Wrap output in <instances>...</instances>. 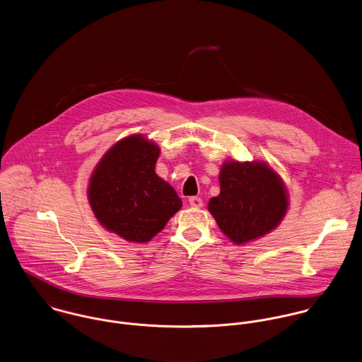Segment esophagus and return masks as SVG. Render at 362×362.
I'll use <instances>...</instances> for the list:
<instances>
[{
    "instance_id": "1",
    "label": "esophagus",
    "mask_w": 362,
    "mask_h": 362,
    "mask_svg": "<svg viewBox=\"0 0 362 362\" xmlns=\"http://www.w3.org/2000/svg\"><path fill=\"white\" fill-rule=\"evenodd\" d=\"M189 203H190V206L192 207H194V209H202L203 207V200L200 199V197H190L189 199Z\"/></svg>"
}]
</instances>
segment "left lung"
<instances>
[{
    "label": "left lung",
    "mask_w": 362,
    "mask_h": 362,
    "mask_svg": "<svg viewBox=\"0 0 362 362\" xmlns=\"http://www.w3.org/2000/svg\"><path fill=\"white\" fill-rule=\"evenodd\" d=\"M221 192L209 203L219 229L242 245L274 229L287 213L284 185L262 162H226L219 173Z\"/></svg>",
    "instance_id": "8db88e82"
}]
</instances>
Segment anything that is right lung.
Instances as JSON below:
<instances>
[{"label": "right lung", "mask_w": 362, "mask_h": 362, "mask_svg": "<svg viewBox=\"0 0 362 362\" xmlns=\"http://www.w3.org/2000/svg\"><path fill=\"white\" fill-rule=\"evenodd\" d=\"M159 146L141 136L113 145L89 183L95 217L130 242H148L180 210L175 189L155 173Z\"/></svg>", "instance_id": "right-lung-1"}]
</instances>
